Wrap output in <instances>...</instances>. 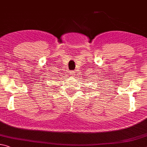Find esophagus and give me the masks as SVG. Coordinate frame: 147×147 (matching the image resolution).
Masks as SVG:
<instances>
[{
    "instance_id": "1",
    "label": "esophagus",
    "mask_w": 147,
    "mask_h": 147,
    "mask_svg": "<svg viewBox=\"0 0 147 147\" xmlns=\"http://www.w3.org/2000/svg\"><path fill=\"white\" fill-rule=\"evenodd\" d=\"M74 71H71V74H74Z\"/></svg>"
}]
</instances>
